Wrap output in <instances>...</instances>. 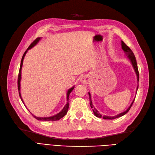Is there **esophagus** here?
Segmentation results:
<instances>
[{
  "label": "esophagus",
  "mask_w": 155,
  "mask_h": 155,
  "mask_svg": "<svg viewBox=\"0 0 155 155\" xmlns=\"http://www.w3.org/2000/svg\"><path fill=\"white\" fill-rule=\"evenodd\" d=\"M81 81L83 84H88L89 82H90V79H89V78H88V77L84 76V77H82L81 78Z\"/></svg>",
  "instance_id": "34e87169"
}]
</instances>
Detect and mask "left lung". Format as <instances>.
<instances>
[{"instance_id":"obj_1","label":"left lung","mask_w":155,"mask_h":155,"mask_svg":"<svg viewBox=\"0 0 155 155\" xmlns=\"http://www.w3.org/2000/svg\"><path fill=\"white\" fill-rule=\"evenodd\" d=\"M121 48H122V49L124 50V52L125 53V54H126V55H127V58L129 60H130L131 63L132 65H133V67H134V69L135 72V73H136L137 78V82H139V71H138L137 64V61H136V59H135V57L134 55V53H133V51H131V49L129 48V47L126 44H125L123 41H121ZM138 87H139V84L137 85V91H136L137 92ZM88 95H89V98H90V105H91V108H92V111H93V112H94V115H95L96 117H98L99 118H103V119H104V120H114V119H116L117 117H120L123 116L124 115H125V114H127L128 111H129V110H130L131 107L132 106L133 104H134V100H135V99L133 100V102H132L131 104L130 105V106H129L128 108L126 110H125V111H124V112L120 113V114H117V115H116V116H102V115L99 113V111L95 108V107H94V106H93L92 102V100H91V94H90V92H88Z\"/></svg>"}]
</instances>
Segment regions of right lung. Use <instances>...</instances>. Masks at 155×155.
<instances>
[{"label":"right lung","mask_w":155,"mask_h":155,"mask_svg":"<svg viewBox=\"0 0 155 155\" xmlns=\"http://www.w3.org/2000/svg\"><path fill=\"white\" fill-rule=\"evenodd\" d=\"M41 39V38H36V39H35V40L31 43V44H30V45L28 47V48L27 49V50L26 51H25V53H24V55L22 56V58H21V63H20V71H19V74H18V92H19V96L21 98V100L22 101V102L24 103L23 102V100L22 98H21V94H20V81H21V67H22V64H23V61H24V57L25 55H26V54L27 53V51H28L29 49H30L31 48H33L34 46H35V45H36L39 42V41ZM74 86H73V87L71 88L70 89L68 90V91L67 92V103L66 104V105L64 106V107H63V109L61 110L59 113H58L57 114L55 115V116H51V117H36L34 116V115H32V116H34V117L37 119L38 120H41V121H57V120H59L60 119H61L62 117H63L65 115L67 114V111H68V109H69V94L70 93L73 91V90L74 89Z\"/></svg>","instance_id":"obj_1"}]
</instances>
